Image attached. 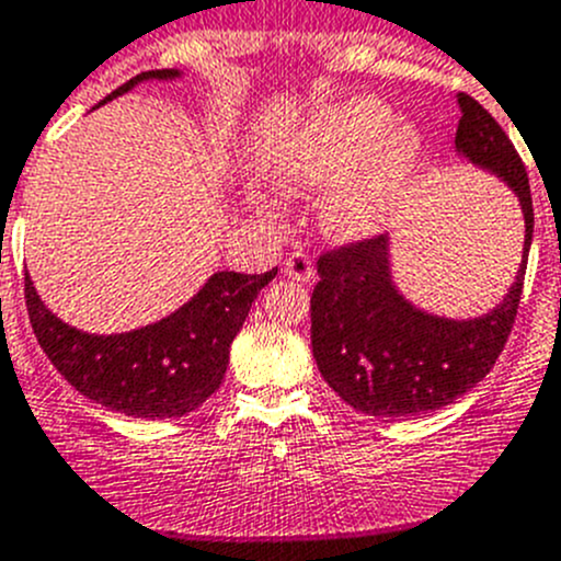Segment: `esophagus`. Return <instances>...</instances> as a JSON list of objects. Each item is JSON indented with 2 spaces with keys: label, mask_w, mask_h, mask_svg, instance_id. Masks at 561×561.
Wrapping results in <instances>:
<instances>
[{
  "label": "esophagus",
  "mask_w": 561,
  "mask_h": 561,
  "mask_svg": "<svg viewBox=\"0 0 561 561\" xmlns=\"http://www.w3.org/2000/svg\"><path fill=\"white\" fill-rule=\"evenodd\" d=\"M284 272L291 277V280L308 284V280L313 277V261L308 259V253H302V250H295V253L284 261Z\"/></svg>",
  "instance_id": "esophagus-1"
}]
</instances>
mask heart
I'll return each mask as SVG.
<instances>
[{
  "instance_id": "1",
  "label": "heart",
  "mask_w": 561,
  "mask_h": 561,
  "mask_svg": "<svg viewBox=\"0 0 561 561\" xmlns=\"http://www.w3.org/2000/svg\"><path fill=\"white\" fill-rule=\"evenodd\" d=\"M421 159L415 126L380 99L357 95L306 115L277 137L266 175L286 192H324L322 222L341 242L380 233Z\"/></svg>"
}]
</instances>
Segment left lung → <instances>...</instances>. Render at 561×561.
I'll list each match as a JSON object with an SVG mask.
<instances>
[{"instance_id":"obj_1","label":"left lung","mask_w":561,"mask_h":561,"mask_svg":"<svg viewBox=\"0 0 561 561\" xmlns=\"http://www.w3.org/2000/svg\"><path fill=\"white\" fill-rule=\"evenodd\" d=\"M455 148L490 170L524 209V259L504 300L477 319H446L404 300L391 275V239L350 242L319 255L311 297V346L324 382L350 408L380 419L435 413L484 380L517 317L529 261L535 209L529 175L495 117L471 95H457Z\"/></svg>"}]
</instances>
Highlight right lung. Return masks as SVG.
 Here are the masks:
<instances>
[{"mask_svg": "<svg viewBox=\"0 0 561 561\" xmlns=\"http://www.w3.org/2000/svg\"><path fill=\"white\" fill-rule=\"evenodd\" d=\"M179 77L175 68L146 71L112 90L101 104L140 82ZM275 275L277 266L264 275L215 272L204 289L170 317L112 335L82 333L57 319L37 297L30 275L24 277V297L37 344L82 397L131 419H179L220 388L231 341L259 291Z\"/></svg>", "mask_w": 561, "mask_h": 561, "instance_id": "right-lung-1", "label": "right lung"}]
</instances>
